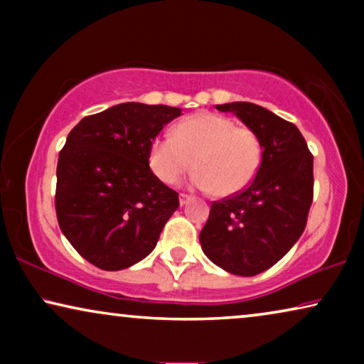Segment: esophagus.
<instances>
[{
  "label": "esophagus",
  "instance_id": "1",
  "mask_svg": "<svg viewBox=\"0 0 364 364\" xmlns=\"http://www.w3.org/2000/svg\"><path fill=\"white\" fill-rule=\"evenodd\" d=\"M178 200H181V205H186V203L193 200V197L188 196V193H181V197H178Z\"/></svg>",
  "mask_w": 364,
  "mask_h": 364
}]
</instances>
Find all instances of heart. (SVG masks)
I'll list each match as a JSON object with an SVG mask.
<instances>
[{
    "mask_svg": "<svg viewBox=\"0 0 364 364\" xmlns=\"http://www.w3.org/2000/svg\"><path fill=\"white\" fill-rule=\"evenodd\" d=\"M262 159L263 144L253 129L212 112L183 119L172 136H159L149 147V166L159 181L171 186L193 166V186L223 197L250 186Z\"/></svg>",
    "mask_w": 364,
    "mask_h": 364,
    "instance_id": "heart-1",
    "label": "heart"
}]
</instances>
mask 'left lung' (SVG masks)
Returning <instances> with one entry per match:
<instances>
[{"instance_id": "left-lung-1", "label": "left lung", "mask_w": 364, "mask_h": 364, "mask_svg": "<svg viewBox=\"0 0 364 364\" xmlns=\"http://www.w3.org/2000/svg\"><path fill=\"white\" fill-rule=\"evenodd\" d=\"M262 139L263 159L242 192L212 202L200 232L210 260L228 273L253 277L287 255L306 227L313 202V154L295 124L252 102L217 106Z\"/></svg>"}]
</instances>
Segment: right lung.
Here are the masks:
<instances>
[{"mask_svg": "<svg viewBox=\"0 0 364 364\" xmlns=\"http://www.w3.org/2000/svg\"><path fill=\"white\" fill-rule=\"evenodd\" d=\"M181 109L124 102L86 116L59 152L54 205L79 255L101 270L146 258L177 210L178 193L149 167V147Z\"/></svg>", "mask_w": 364, "mask_h": 364, "instance_id": "right-lung-1", "label": "right lung"}]
</instances>
